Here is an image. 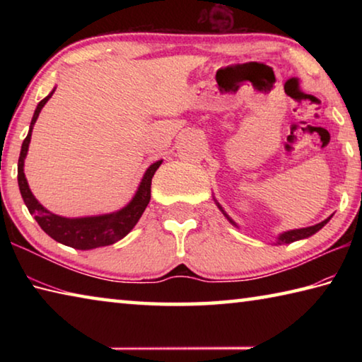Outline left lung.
<instances>
[{
    "mask_svg": "<svg viewBox=\"0 0 362 362\" xmlns=\"http://www.w3.org/2000/svg\"><path fill=\"white\" fill-rule=\"evenodd\" d=\"M214 201H216L217 207H218L220 211H222V214H223V216L226 217V220H228V222H230L231 225H235L236 228H240V226H238V223L235 222V220H233V218L228 216V214H226V212L223 211V207L217 203V199L214 198ZM330 217H332V216H330ZM330 217H327L326 220H322V222L316 223V225H313V226H306V228L289 230V231H284V233H281V235L278 236L276 243H274V244H278V246H279V244H291V243H293V241H300V240H305V238H310V236H313L315 233L320 231V230L322 228V226L329 222Z\"/></svg>",
    "mask_w": 362,
    "mask_h": 362,
    "instance_id": "1",
    "label": "left lung"
}]
</instances>
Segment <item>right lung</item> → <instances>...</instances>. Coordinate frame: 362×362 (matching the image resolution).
Here are the masks:
<instances>
[{
	"label": "right lung",
	"mask_w": 362,
	"mask_h": 362,
	"mask_svg": "<svg viewBox=\"0 0 362 362\" xmlns=\"http://www.w3.org/2000/svg\"><path fill=\"white\" fill-rule=\"evenodd\" d=\"M54 88L49 95L42 99L38 107H36L32 122H30V129L25 140L22 144L19 164H17V180H19V189L23 198V203L28 207V211L35 217L36 222L42 228V231L47 233L52 240H56L65 246L79 249V250H89L95 247H103L115 244L124 238L134 226L137 225L139 218L142 217L144 211L150 203L151 198V179L158 168L161 166V161L153 163L151 166L145 170V174L140 180V185L137 188L134 198L127 203L122 209L110 214H100V216H88V217H62L57 216L51 211H47L38 199L35 198L32 189L28 187L25 173H23V164H25V158L28 153V145L32 140L33 126L38 116L41 113L42 107L46 105L47 100L51 99Z\"/></svg>",
	"instance_id": "obj_1"
}]
</instances>
